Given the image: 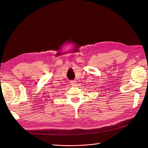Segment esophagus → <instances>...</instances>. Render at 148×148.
Instances as JSON below:
<instances>
[{
	"label": "esophagus",
	"instance_id": "1",
	"mask_svg": "<svg viewBox=\"0 0 148 148\" xmlns=\"http://www.w3.org/2000/svg\"><path fill=\"white\" fill-rule=\"evenodd\" d=\"M70 83L72 86H75V84H76V81H71Z\"/></svg>",
	"mask_w": 148,
	"mask_h": 148
}]
</instances>
